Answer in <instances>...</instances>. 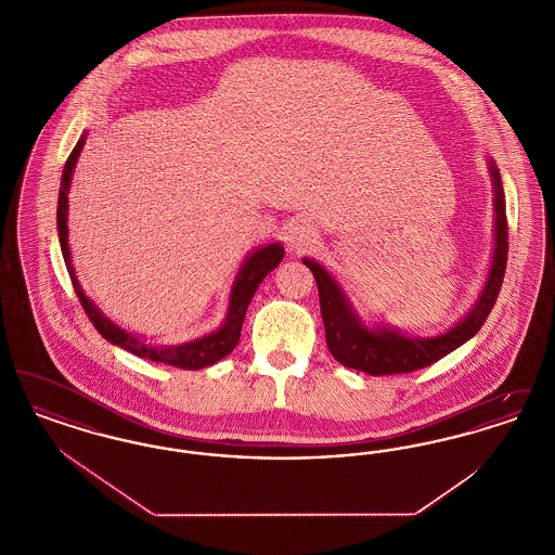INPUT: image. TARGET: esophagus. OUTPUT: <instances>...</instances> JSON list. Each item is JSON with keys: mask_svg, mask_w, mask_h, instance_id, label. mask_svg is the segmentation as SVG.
Instances as JSON below:
<instances>
[{"mask_svg": "<svg viewBox=\"0 0 555 555\" xmlns=\"http://www.w3.org/2000/svg\"><path fill=\"white\" fill-rule=\"evenodd\" d=\"M317 237L318 233L314 224H310L306 220H295V222H291L289 229H287L285 241H287L291 249L304 251V249L312 247V243L317 241Z\"/></svg>", "mask_w": 555, "mask_h": 555, "instance_id": "esophagus-1", "label": "esophagus"}]
</instances>
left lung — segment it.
<instances>
[{
	"instance_id": "8db88e82",
	"label": "left lung",
	"mask_w": 555,
	"mask_h": 555,
	"mask_svg": "<svg viewBox=\"0 0 555 555\" xmlns=\"http://www.w3.org/2000/svg\"><path fill=\"white\" fill-rule=\"evenodd\" d=\"M491 185H493V211H495V247L493 264L485 287L480 291L473 310L462 318L448 333L437 337H405L399 331L387 326L369 328L356 310L339 283L331 276L324 266L310 258H304L317 279L320 314L326 331V345L333 358L347 369L360 370L372 376L403 374L424 369L441 360L443 356L473 339L487 317L491 314L495 299L502 289L503 274L507 264V220H505V195L502 177L495 162H489Z\"/></svg>"
}]
</instances>
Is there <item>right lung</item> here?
I'll return each instance as SVG.
<instances>
[{
	"mask_svg": "<svg viewBox=\"0 0 555 555\" xmlns=\"http://www.w3.org/2000/svg\"><path fill=\"white\" fill-rule=\"evenodd\" d=\"M85 139H87V132L80 134L75 150L70 152V156L64 164L60 193H57V218H55L57 220V237H60L62 256H64V262L68 268L73 287L79 295L82 310L87 312V317L93 322V326L98 328V333L104 339H107L109 344L118 345V347L131 351L139 358L183 370L206 369V366L220 362L224 356H229L237 347L247 306H249L256 289L260 287V283L264 281L266 274L281 264V260L285 256L283 245L281 243H268L264 247L254 249L245 258V262L238 268L237 279L233 283L231 297H229V310H227V318H224L220 328H216L214 333L206 335V337H199L195 341L183 345H147L145 341H141L139 337L122 331L118 324H114L109 318L104 317L100 312V308L85 295V291L80 289L79 281L75 276V266L70 260V247H68V191H70L73 172H75L80 150L85 145Z\"/></svg>",
	"mask_w": 555,
	"mask_h": 555,
	"instance_id": "obj_1",
	"label": "right lung"
}]
</instances>
